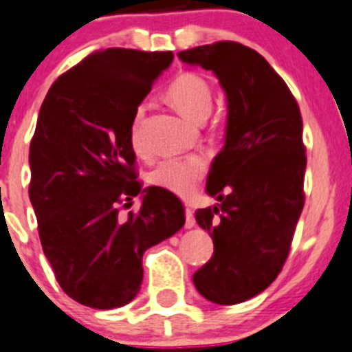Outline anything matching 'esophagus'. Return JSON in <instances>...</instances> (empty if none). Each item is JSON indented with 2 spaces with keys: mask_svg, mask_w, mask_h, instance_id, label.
Wrapping results in <instances>:
<instances>
[{
  "mask_svg": "<svg viewBox=\"0 0 352 352\" xmlns=\"http://www.w3.org/2000/svg\"><path fill=\"white\" fill-rule=\"evenodd\" d=\"M185 214H186V223H185V227H186V228L195 227V216H193V209H192V208H186V209H185Z\"/></svg>",
  "mask_w": 352,
  "mask_h": 352,
  "instance_id": "esophagus-1",
  "label": "esophagus"
}]
</instances>
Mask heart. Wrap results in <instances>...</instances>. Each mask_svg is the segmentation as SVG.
Returning a JSON list of instances; mask_svg holds the SVG:
<instances>
[{"label":"heart","mask_w":352,"mask_h":352,"mask_svg":"<svg viewBox=\"0 0 352 352\" xmlns=\"http://www.w3.org/2000/svg\"><path fill=\"white\" fill-rule=\"evenodd\" d=\"M167 98L179 111L193 122H204L209 117L214 102L212 87L204 76L197 73H182L167 85ZM144 117V106H138L131 124V144L136 151L143 150L141 124ZM208 170V160L202 155L176 157L159 162L148 174V183L157 188L167 190L176 195H192L199 182Z\"/></svg>","instance_id":"1"}]
</instances>
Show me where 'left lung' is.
I'll use <instances>...</instances> for the list:
<instances>
[{
	"instance_id": "1",
	"label": "left lung",
	"mask_w": 352,
	"mask_h": 352,
	"mask_svg": "<svg viewBox=\"0 0 352 352\" xmlns=\"http://www.w3.org/2000/svg\"><path fill=\"white\" fill-rule=\"evenodd\" d=\"M178 56L212 71L228 99L225 146L206 185L220 204L195 211L214 253L193 285L214 304H241L279 276L292 250L305 202L300 108L285 80L246 45L216 41Z\"/></svg>"
}]
</instances>
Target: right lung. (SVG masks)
Masks as SVG:
<instances>
[{
	"instance_id": "obj_1",
	"label": "right lung",
	"mask_w": 352,
	"mask_h": 352,
	"mask_svg": "<svg viewBox=\"0 0 352 352\" xmlns=\"http://www.w3.org/2000/svg\"><path fill=\"white\" fill-rule=\"evenodd\" d=\"M173 52L101 48L52 83L29 146V199L41 248L67 296L94 309L129 304L143 254L185 225L174 193L138 179L131 124ZM140 191V212L120 211Z\"/></svg>"
}]
</instances>
